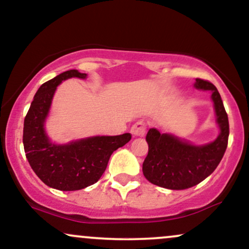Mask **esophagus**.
Returning <instances> with one entry per match:
<instances>
[{
  "mask_svg": "<svg viewBox=\"0 0 249 249\" xmlns=\"http://www.w3.org/2000/svg\"><path fill=\"white\" fill-rule=\"evenodd\" d=\"M145 130H147V124L143 121H137L135 124H133L131 127L130 133L134 137H142L144 136Z\"/></svg>",
  "mask_w": 249,
  "mask_h": 249,
  "instance_id": "esophagus-1",
  "label": "esophagus"
}]
</instances>
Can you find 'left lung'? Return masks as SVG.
Listing matches in <instances>:
<instances>
[{
  "label": "left lung",
  "instance_id": "obj_1",
  "mask_svg": "<svg viewBox=\"0 0 249 249\" xmlns=\"http://www.w3.org/2000/svg\"><path fill=\"white\" fill-rule=\"evenodd\" d=\"M197 89L211 90L220 134L214 141L194 145L171 134H160L151 128L147 137L149 150L143 162V175L150 183L170 190H185L203 182L215 170L229 143V116L213 84L196 79Z\"/></svg>",
  "mask_w": 249,
  "mask_h": 249
}]
</instances>
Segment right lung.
Here are the masks:
<instances>
[{"mask_svg":"<svg viewBox=\"0 0 249 249\" xmlns=\"http://www.w3.org/2000/svg\"><path fill=\"white\" fill-rule=\"evenodd\" d=\"M77 70L60 73L44 83L34 96L24 119L23 144L29 164L44 184L60 191H75L100 179L116 149L130 141L129 133L118 136H93L55 144L50 141L44 124L57 86L70 78L85 79Z\"/></svg>","mask_w":249,"mask_h":249,"instance_id":"add662e5","label":"right lung"}]
</instances>
